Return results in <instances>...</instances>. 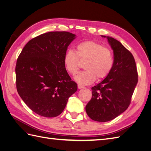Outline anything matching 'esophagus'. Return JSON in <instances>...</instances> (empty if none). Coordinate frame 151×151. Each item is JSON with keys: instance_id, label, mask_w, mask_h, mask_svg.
Returning <instances> with one entry per match:
<instances>
[{"instance_id": "34e87169", "label": "esophagus", "mask_w": 151, "mask_h": 151, "mask_svg": "<svg viewBox=\"0 0 151 151\" xmlns=\"http://www.w3.org/2000/svg\"><path fill=\"white\" fill-rule=\"evenodd\" d=\"M77 87H78L79 89H83V88H85V87H84V86L81 85V84H77Z\"/></svg>"}]
</instances>
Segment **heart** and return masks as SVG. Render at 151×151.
Masks as SVG:
<instances>
[{
  "instance_id": "1",
  "label": "heart",
  "mask_w": 151,
  "mask_h": 151,
  "mask_svg": "<svg viewBox=\"0 0 151 151\" xmlns=\"http://www.w3.org/2000/svg\"><path fill=\"white\" fill-rule=\"evenodd\" d=\"M81 62H86L85 70L77 74L75 79L87 85L96 79L103 80L110 74L114 65L111 50L95 41H84L77 45L76 52L68 50L63 56V65L70 74L74 76L80 68Z\"/></svg>"
}]
</instances>
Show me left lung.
Instances as JSON below:
<instances>
[{"instance_id":"8db88e82","label":"left lung","mask_w":151,"mask_h":151,"mask_svg":"<svg viewBox=\"0 0 151 151\" xmlns=\"http://www.w3.org/2000/svg\"><path fill=\"white\" fill-rule=\"evenodd\" d=\"M107 38L113 50V69L102 82L91 88L92 98L86 106L89 118L100 122L110 121L126 110L138 82L133 55L118 40Z\"/></svg>"}]
</instances>
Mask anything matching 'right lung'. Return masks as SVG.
<instances>
[{"instance_id":"obj_1","label":"right lung","mask_w":151,"mask_h":151,"mask_svg":"<svg viewBox=\"0 0 151 151\" xmlns=\"http://www.w3.org/2000/svg\"><path fill=\"white\" fill-rule=\"evenodd\" d=\"M76 35L67 31L40 35L27 43L17 58V93L32 111L52 118L60 115L76 92L63 65V56Z\"/></svg>"}]
</instances>
